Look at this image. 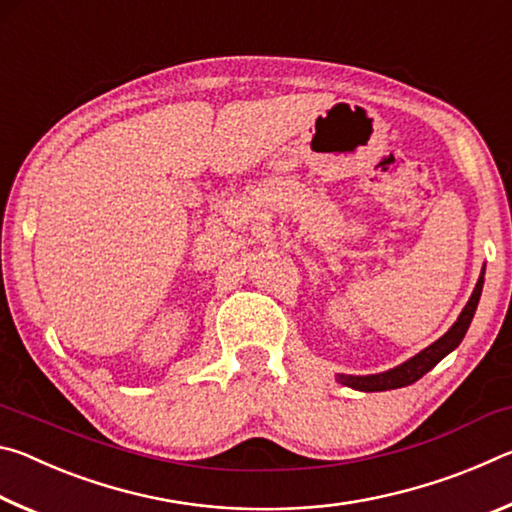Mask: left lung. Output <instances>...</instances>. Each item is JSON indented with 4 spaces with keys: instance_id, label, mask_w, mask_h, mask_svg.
Masks as SVG:
<instances>
[{
    "instance_id": "1",
    "label": "left lung",
    "mask_w": 512,
    "mask_h": 512,
    "mask_svg": "<svg viewBox=\"0 0 512 512\" xmlns=\"http://www.w3.org/2000/svg\"><path fill=\"white\" fill-rule=\"evenodd\" d=\"M483 275H485V266L481 268L479 282H476V287L472 291L470 300H467V305L463 307L461 316H458L456 323L449 327L438 341H433L429 348H424L409 361L400 363V366L384 370V372H377V375H336V381H341L343 386L354 388V391L377 393V391H393V388L411 386L413 381H418L420 377L427 375V372L436 366L438 361H443L447 354L454 352L458 345H461V341L465 339V332L470 329L474 311H476V307H479V298L483 291Z\"/></svg>"
}]
</instances>
